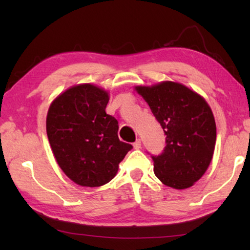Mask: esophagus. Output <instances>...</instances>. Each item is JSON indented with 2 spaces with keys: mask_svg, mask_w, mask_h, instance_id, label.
Returning <instances> with one entry per match:
<instances>
[{
  "mask_svg": "<svg viewBox=\"0 0 250 250\" xmlns=\"http://www.w3.org/2000/svg\"><path fill=\"white\" fill-rule=\"evenodd\" d=\"M133 147L135 150L141 149V140H140V139H138V140L133 143Z\"/></svg>",
  "mask_w": 250,
  "mask_h": 250,
  "instance_id": "obj_1",
  "label": "esophagus"
}]
</instances>
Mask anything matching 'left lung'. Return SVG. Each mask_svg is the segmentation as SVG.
I'll return each mask as SVG.
<instances>
[{
	"mask_svg": "<svg viewBox=\"0 0 250 250\" xmlns=\"http://www.w3.org/2000/svg\"><path fill=\"white\" fill-rule=\"evenodd\" d=\"M167 134L163 153L152 156L154 174L164 185L188 188L205 174L213 159L216 124L207 101L176 82L135 86Z\"/></svg>",
	"mask_w": 250,
	"mask_h": 250,
	"instance_id": "obj_1",
	"label": "left lung"
}]
</instances>
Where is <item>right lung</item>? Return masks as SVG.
Instances as JSON below:
<instances>
[{"instance_id": "obj_1", "label": "right lung", "mask_w": 250, "mask_h": 250, "mask_svg": "<svg viewBox=\"0 0 250 250\" xmlns=\"http://www.w3.org/2000/svg\"><path fill=\"white\" fill-rule=\"evenodd\" d=\"M109 92L92 83L69 87L55 98L46 132L56 162L80 186L98 188L117 175L132 146L118 138V121L105 113Z\"/></svg>"}]
</instances>
